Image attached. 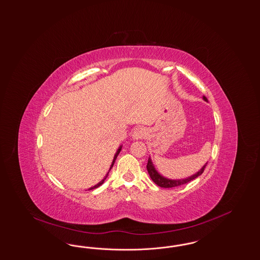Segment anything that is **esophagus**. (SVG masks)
<instances>
[{
	"instance_id": "34e87169",
	"label": "esophagus",
	"mask_w": 260,
	"mask_h": 260,
	"mask_svg": "<svg viewBox=\"0 0 260 260\" xmlns=\"http://www.w3.org/2000/svg\"><path fill=\"white\" fill-rule=\"evenodd\" d=\"M146 135V129L144 127H137L133 134V137L135 139H142Z\"/></svg>"
}]
</instances>
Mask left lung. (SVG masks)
Here are the masks:
<instances>
[{
	"mask_svg": "<svg viewBox=\"0 0 260 260\" xmlns=\"http://www.w3.org/2000/svg\"><path fill=\"white\" fill-rule=\"evenodd\" d=\"M204 99L206 101V97H204ZM206 164H207V163H206ZM206 164L201 170L198 172L197 174H195L194 176L190 177L188 179H179V180H172V179H165V178L161 177V176L155 171V169H154L151 158H149L148 163H147V170H148V173H149L151 179H152V181H153L155 184H157L158 186L163 187V188H172V187H177V186H179V185L188 183L189 181H191V180H193V179L198 178L199 176H201V175L204 173L205 169H206Z\"/></svg>",
	"mask_w": 260,
	"mask_h": 260,
	"instance_id": "obj_1",
	"label": "left lung"
}]
</instances>
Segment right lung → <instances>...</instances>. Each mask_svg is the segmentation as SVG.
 I'll return each instance as SVG.
<instances>
[{
  "mask_svg": "<svg viewBox=\"0 0 260 260\" xmlns=\"http://www.w3.org/2000/svg\"><path fill=\"white\" fill-rule=\"evenodd\" d=\"M120 151H121V148H120V149H119V150H118V151H117L116 154H115V156H114V159H113V161H112V164H111V167H110V169H111V168H112V167H113V165H114V162H115V160H116L117 155H118V154H119V152H120ZM110 169H109V171H110ZM107 177H108V176H107ZM107 177H106V178H105V179H103V180H102V181H101V182H99L98 184H96V185H95V186H93V187H91V188H90V190H91V189L97 188V187H99V186H100V185H102V184H103V183H104V181H105V179H107Z\"/></svg>",
  "mask_w": 260,
  "mask_h": 260,
  "instance_id": "add662e5",
  "label": "right lung"
}]
</instances>
